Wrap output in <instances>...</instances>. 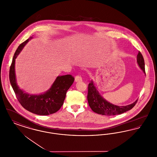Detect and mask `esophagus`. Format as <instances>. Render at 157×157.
<instances>
[{"label":"esophagus","instance_id":"1","mask_svg":"<svg viewBox=\"0 0 157 157\" xmlns=\"http://www.w3.org/2000/svg\"><path fill=\"white\" fill-rule=\"evenodd\" d=\"M82 77L80 75H78L75 76V81L76 82H81L82 81Z\"/></svg>","mask_w":157,"mask_h":157}]
</instances>
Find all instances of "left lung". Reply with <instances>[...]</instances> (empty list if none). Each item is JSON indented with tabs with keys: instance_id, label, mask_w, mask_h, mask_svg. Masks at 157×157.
Wrapping results in <instances>:
<instances>
[{
	"instance_id": "8db88e82",
	"label": "left lung",
	"mask_w": 157,
	"mask_h": 157,
	"mask_svg": "<svg viewBox=\"0 0 157 157\" xmlns=\"http://www.w3.org/2000/svg\"><path fill=\"white\" fill-rule=\"evenodd\" d=\"M137 62L145 74L144 59L140 51L137 55ZM88 90L87 99L90 108L94 112L103 115H115L127 112L131 109L138 101L136 100L133 104L127 106H117L106 101L104 98L101 96L92 81L88 84Z\"/></svg>"
}]
</instances>
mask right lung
Segmentation results:
<instances>
[{
	"instance_id": "add662e5",
	"label": "right lung",
	"mask_w": 157,
	"mask_h": 157,
	"mask_svg": "<svg viewBox=\"0 0 157 157\" xmlns=\"http://www.w3.org/2000/svg\"><path fill=\"white\" fill-rule=\"evenodd\" d=\"M29 39L22 43L15 51L9 70L10 82L18 101L25 109L39 115H48L57 112L61 108L67 92L74 83L75 78L71 75L58 76L50 90L39 95H29L19 89L16 81L15 59Z\"/></svg>"
}]
</instances>
